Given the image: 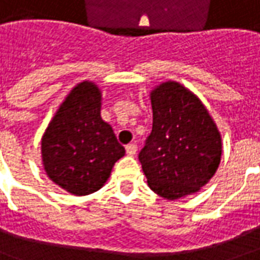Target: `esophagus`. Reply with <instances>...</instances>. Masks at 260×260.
Here are the masks:
<instances>
[{
  "label": "esophagus",
  "mask_w": 260,
  "mask_h": 260,
  "mask_svg": "<svg viewBox=\"0 0 260 260\" xmlns=\"http://www.w3.org/2000/svg\"><path fill=\"white\" fill-rule=\"evenodd\" d=\"M125 151L126 154L131 155V156H134V155L136 154V151H138V146H136L135 143H131V144H128V146L125 147Z\"/></svg>",
  "instance_id": "esophagus-1"
}]
</instances>
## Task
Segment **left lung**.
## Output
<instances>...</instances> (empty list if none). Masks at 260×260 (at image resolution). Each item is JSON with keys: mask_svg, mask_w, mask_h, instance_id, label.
I'll return each instance as SVG.
<instances>
[{"mask_svg": "<svg viewBox=\"0 0 260 260\" xmlns=\"http://www.w3.org/2000/svg\"><path fill=\"white\" fill-rule=\"evenodd\" d=\"M152 131L139 160L152 191L167 200L197 193L221 159V136L197 95L181 83L151 91Z\"/></svg>", "mask_w": 260, "mask_h": 260, "instance_id": "obj_1", "label": "left lung"}]
</instances>
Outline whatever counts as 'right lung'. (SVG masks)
<instances>
[{
	"mask_svg": "<svg viewBox=\"0 0 260 260\" xmlns=\"http://www.w3.org/2000/svg\"><path fill=\"white\" fill-rule=\"evenodd\" d=\"M125 154L112 126L101 118V91L85 81L71 90L42 139L50 179L74 196L97 191Z\"/></svg>",
	"mask_w": 260,
	"mask_h": 260,
	"instance_id": "obj_1",
	"label": "right lung"
}]
</instances>
